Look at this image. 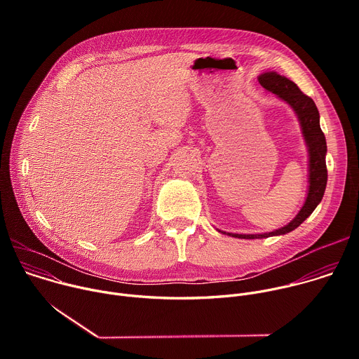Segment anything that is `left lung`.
Instances as JSON below:
<instances>
[{"mask_svg":"<svg viewBox=\"0 0 359 359\" xmlns=\"http://www.w3.org/2000/svg\"><path fill=\"white\" fill-rule=\"evenodd\" d=\"M257 79L266 90L276 93L281 100L288 104L298 118L301 133L305 140L306 151H309V190H306V197L302 208L299 209L297 216L284 227H280L270 233H260V234H237V233H226L219 230L223 234L237 237V238H248V240L283 236L295 230L304 220L310 217V215L321 203L325 187H327V177H328L327 165H325L327 142L320 126V112L314 104V100L310 96L304 95L292 81L277 74L276 71L263 72L259 75Z\"/></svg>","mask_w":359,"mask_h":359,"instance_id":"8db88e82","label":"left lung"}]
</instances>
